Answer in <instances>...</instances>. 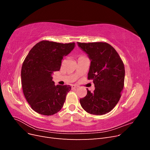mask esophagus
<instances>
[{
	"label": "esophagus",
	"instance_id": "1",
	"mask_svg": "<svg viewBox=\"0 0 150 150\" xmlns=\"http://www.w3.org/2000/svg\"><path fill=\"white\" fill-rule=\"evenodd\" d=\"M72 89H76L79 88V86L78 85H76V84H74V85H72Z\"/></svg>",
	"mask_w": 150,
	"mask_h": 150
}]
</instances>
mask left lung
Returning <instances> with one entry per match:
<instances>
[{
	"label": "left lung",
	"instance_id": "obj_1",
	"mask_svg": "<svg viewBox=\"0 0 150 150\" xmlns=\"http://www.w3.org/2000/svg\"><path fill=\"white\" fill-rule=\"evenodd\" d=\"M88 55L91 65L88 79L95 89H87L86 96L80 99L81 105L88 113L102 115L111 111L118 103L124 87L125 66L114 47L106 42H78Z\"/></svg>",
	"mask_w": 150,
	"mask_h": 150
}]
</instances>
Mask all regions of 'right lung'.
<instances>
[{"instance_id":"obj_1","label":"right lung","mask_w":150,"mask_h":150,"mask_svg":"<svg viewBox=\"0 0 150 150\" xmlns=\"http://www.w3.org/2000/svg\"><path fill=\"white\" fill-rule=\"evenodd\" d=\"M74 47V42L62 44L42 40L26 56L21 69L22 90L31 108L39 114L53 115L64 105L71 87L55 86L52 74L59 71L63 57Z\"/></svg>"}]
</instances>
